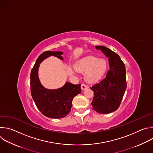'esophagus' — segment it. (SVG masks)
Returning a JSON list of instances; mask_svg holds the SVG:
<instances>
[{
  "instance_id": "34e87169",
  "label": "esophagus",
  "mask_w": 153,
  "mask_h": 153,
  "mask_svg": "<svg viewBox=\"0 0 153 153\" xmlns=\"http://www.w3.org/2000/svg\"><path fill=\"white\" fill-rule=\"evenodd\" d=\"M88 88V87L86 85L82 84V85H81V89H82V90H84L85 89H87Z\"/></svg>"
}]
</instances>
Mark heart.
Masks as SVG:
<instances>
[{
	"mask_svg": "<svg viewBox=\"0 0 153 153\" xmlns=\"http://www.w3.org/2000/svg\"><path fill=\"white\" fill-rule=\"evenodd\" d=\"M107 62L103 59L87 56L79 60L76 64V70L85 73V79L89 83L100 80L107 69Z\"/></svg>",
	"mask_w": 153,
	"mask_h": 153,
	"instance_id": "b5f03b06",
	"label": "heart"
}]
</instances>
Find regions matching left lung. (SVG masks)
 Masks as SVG:
<instances>
[{
	"instance_id": "obj_1",
	"label": "left lung",
	"mask_w": 153,
	"mask_h": 153,
	"mask_svg": "<svg viewBox=\"0 0 153 153\" xmlns=\"http://www.w3.org/2000/svg\"><path fill=\"white\" fill-rule=\"evenodd\" d=\"M95 47L108 58L110 70L104 79L91 88L94 91L91 105L96 112L108 114L117 110L126 89L125 66L119 56L110 49L104 46Z\"/></svg>"
}]
</instances>
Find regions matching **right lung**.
Returning a JSON list of instances; mask_svg holds the SVG:
<instances>
[{"instance_id":"1","label":"right lung","mask_w":153,"mask_h":153,"mask_svg":"<svg viewBox=\"0 0 153 153\" xmlns=\"http://www.w3.org/2000/svg\"><path fill=\"white\" fill-rule=\"evenodd\" d=\"M63 52L47 51L41 54L34 65L30 75L31 93L39 110L44 116L53 119L66 116L71 111L73 98L81 93L80 84L74 85L67 82L57 89H47L39 78V68L42 61L50 56L63 60Z\"/></svg>"}]
</instances>
